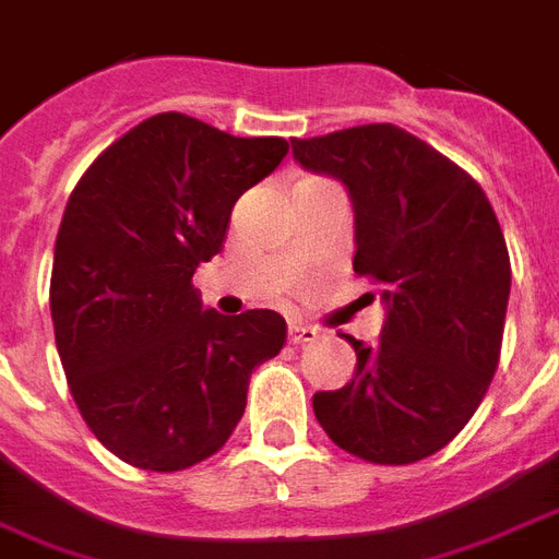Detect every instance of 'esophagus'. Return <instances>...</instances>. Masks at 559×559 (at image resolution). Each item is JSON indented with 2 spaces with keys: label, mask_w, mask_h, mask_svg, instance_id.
Returning <instances> with one entry per match:
<instances>
[{
  "label": "esophagus",
  "mask_w": 559,
  "mask_h": 559,
  "mask_svg": "<svg viewBox=\"0 0 559 559\" xmlns=\"http://www.w3.org/2000/svg\"><path fill=\"white\" fill-rule=\"evenodd\" d=\"M287 334H289V343H293V346H305V343H313V340H317L319 331H317V328H310V325H298V322H289Z\"/></svg>",
  "instance_id": "1"
}]
</instances>
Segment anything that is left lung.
I'll return each mask as SVG.
<instances>
[{"label": "left lung", "mask_w": 559, "mask_h": 559, "mask_svg": "<svg viewBox=\"0 0 559 559\" xmlns=\"http://www.w3.org/2000/svg\"><path fill=\"white\" fill-rule=\"evenodd\" d=\"M310 173L355 204V272L378 284L381 340L343 390L313 395L322 431L348 454L407 466L445 449L475 416L501 357L510 254L466 169L393 122L293 140Z\"/></svg>", "instance_id": "obj_1"}]
</instances>
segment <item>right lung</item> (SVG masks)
<instances>
[{"label":"right lung","instance_id":"obj_1","mask_svg":"<svg viewBox=\"0 0 559 559\" xmlns=\"http://www.w3.org/2000/svg\"><path fill=\"white\" fill-rule=\"evenodd\" d=\"M284 138H234L157 114L81 176L55 240V343L96 440L148 472L223 449L254 366L287 343L275 310H204L193 272L223 249L234 202L284 160Z\"/></svg>","mask_w":559,"mask_h":559}]
</instances>
